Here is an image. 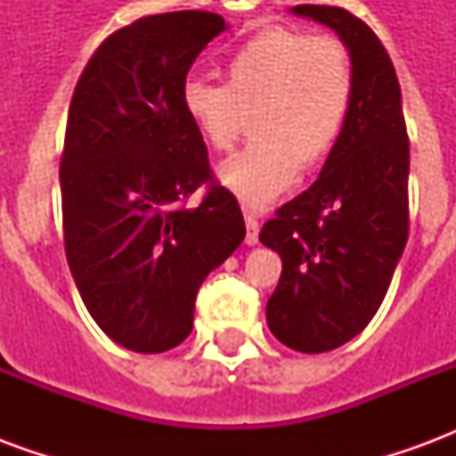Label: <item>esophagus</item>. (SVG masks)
Segmentation results:
<instances>
[{"instance_id":"34e87169","label":"esophagus","mask_w":456,"mask_h":456,"mask_svg":"<svg viewBox=\"0 0 456 456\" xmlns=\"http://www.w3.org/2000/svg\"><path fill=\"white\" fill-rule=\"evenodd\" d=\"M244 222H247V244H258V217L248 208H244Z\"/></svg>"}]
</instances>
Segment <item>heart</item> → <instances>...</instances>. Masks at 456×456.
<instances>
[{"label":"heart","mask_w":456,"mask_h":456,"mask_svg":"<svg viewBox=\"0 0 456 456\" xmlns=\"http://www.w3.org/2000/svg\"><path fill=\"white\" fill-rule=\"evenodd\" d=\"M224 85L190 77L180 107L200 141L229 151L251 114L254 141L217 168L219 183L247 205H266L303 166L325 160L354 102V68L342 41L268 26L232 51Z\"/></svg>","instance_id":"obj_1"}]
</instances>
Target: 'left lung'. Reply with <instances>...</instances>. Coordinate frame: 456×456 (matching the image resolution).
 <instances>
[{"mask_svg":"<svg viewBox=\"0 0 456 456\" xmlns=\"http://www.w3.org/2000/svg\"><path fill=\"white\" fill-rule=\"evenodd\" d=\"M349 51L354 102L320 178L261 229L283 271L268 297V330L290 349L330 352L371 322L408 241L411 149L391 58L362 19L300 4Z\"/></svg>","mask_w":456,"mask_h":456,"instance_id":"obj_1","label":"left lung"}]
</instances>
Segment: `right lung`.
<instances>
[{
    "mask_svg": "<svg viewBox=\"0 0 456 456\" xmlns=\"http://www.w3.org/2000/svg\"><path fill=\"white\" fill-rule=\"evenodd\" d=\"M224 28L212 12L143 16L94 51L73 93L61 159L65 256L87 313L131 352H168L192 332L202 281L247 234L180 107L190 65ZM202 184L206 200L185 208Z\"/></svg>",
    "mask_w": 456,
    "mask_h": 456,
    "instance_id": "right-lung-1",
    "label": "right lung"
}]
</instances>
